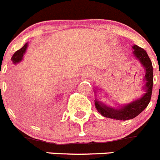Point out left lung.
<instances>
[{"label": "left lung", "mask_w": 160, "mask_h": 160, "mask_svg": "<svg viewBox=\"0 0 160 160\" xmlns=\"http://www.w3.org/2000/svg\"><path fill=\"white\" fill-rule=\"evenodd\" d=\"M132 47L134 50L133 52L134 56L139 60L141 64L145 68V85L143 87V89L145 90V93L140 99H136L134 102L125 105L124 107H122L121 109H118V110L107 107V106L101 103L96 99L95 101V106H96V110L105 118L120 120V121H127V120L133 119L138 115L140 114L148 107L150 102L153 85V70L152 61L144 49L139 47L137 45H134Z\"/></svg>", "instance_id": "1"}]
</instances>
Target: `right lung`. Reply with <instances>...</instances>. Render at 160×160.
<instances>
[{
  "instance_id": "obj_1",
  "label": "right lung",
  "mask_w": 160,
  "mask_h": 160,
  "mask_svg": "<svg viewBox=\"0 0 160 160\" xmlns=\"http://www.w3.org/2000/svg\"><path fill=\"white\" fill-rule=\"evenodd\" d=\"M27 46H28V44L26 43L21 49H20V50H17V51L14 53L13 56L12 57V61H13L14 64H17V63L20 62V61L22 60L23 54H24L25 52H26Z\"/></svg>"
}]
</instances>
